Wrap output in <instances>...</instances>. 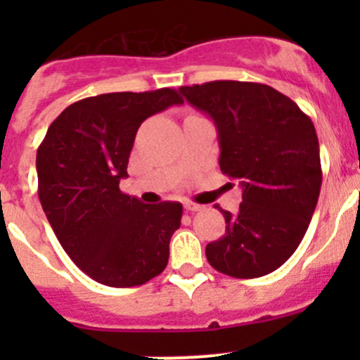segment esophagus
I'll list each match as a JSON object with an SVG mask.
<instances>
[{
    "mask_svg": "<svg viewBox=\"0 0 360 360\" xmlns=\"http://www.w3.org/2000/svg\"><path fill=\"white\" fill-rule=\"evenodd\" d=\"M184 209L190 210V212H198V210L203 209V205H200V203H195V202H186L184 203Z\"/></svg>",
    "mask_w": 360,
    "mask_h": 360,
    "instance_id": "34e87169",
    "label": "esophagus"
}]
</instances>
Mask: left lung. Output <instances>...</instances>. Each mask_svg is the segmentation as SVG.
Listing matches in <instances>:
<instances>
[{"mask_svg":"<svg viewBox=\"0 0 360 360\" xmlns=\"http://www.w3.org/2000/svg\"><path fill=\"white\" fill-rule=\"evenodd\" d=\"M179 92L214 120L221 172L242 186L237 214L217 205L226 233L207 244V261L235 278L271 274L303 240L321 193V155L310 116L263 83L217 79Z\"/></svg>","mask_w":360,"mask_h":360,"instance_id":"8db88e82","label":"left lung"}]
</instances>
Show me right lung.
Listing matches in <instances>:
<instances>
[{"mask_svg": "<svg viewBox=\"0 0 360 360\" xmlns=\"http://www.w3.org/2000/svg\"><path fill=\"white\" fill-rule=\"evenodd\" d=\"M183 104L174 89L86 97L60 112L36 155L38 197L76 266L110 288H134L162 274L183 205H146L120 190L141 123Z\"/></svg>", "mask_w": 360, "mask_h": 360, "instance_id": "1", "label": "right lung"}]
</instances>
